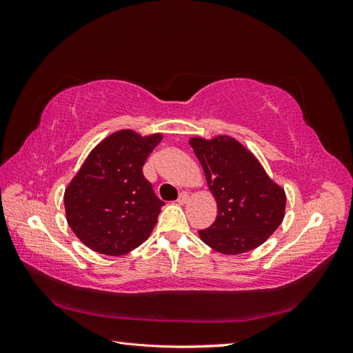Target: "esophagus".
<instances>
[{
  "mask_svg": "<svg viewBox=\"0 0 353 353\" xmlns=\"http://www.w3.org/2000/svg\"><path fill=\"white\" fill-rule=\"evenodd\" d=\"M187 200H188V193H185V191H183V193L179 194V197H178V203L179 205H184V203H187Z\"/></svg>",
  "mask_w": 353,
  "mask_h": 353,
  "instance_id": "34e87169",
  "label": "esophagus"
}]
</instances>
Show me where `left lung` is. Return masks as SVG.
Here are the masks:
<instances>
[{"mask_svg": "<svg viewBox=\"0 0 353 353\" xmlns=\"http://www.w3.org/2000/svg\"><path fill=\"white\" fill-rule=\"evenodd\" d=\"M191 147L201 163L218 203L215 222L200 230V239L223 254H240L261 245L284 218V190L274 184L256 157L236 140L193 138Z\"/></svg>", "mask_w": 353, "mask_h": 353, "instance_id": "obj_1", "label": "left lung"}]
</instances>
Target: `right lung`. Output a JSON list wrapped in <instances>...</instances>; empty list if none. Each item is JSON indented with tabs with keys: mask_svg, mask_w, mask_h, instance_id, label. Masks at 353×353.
<instances>
[{
	"mask_svg": "<svg viewBox=\"0 0 353 353\" xmlns=\"http://www.w3.org/2000/svg\"><path fill=\"white\" fill-rule=\"evenodd\" d=\"M160 140V134H112L90 153L68 187L69 227L94 252L121 256L150 236L165 203L154 194L143 166Z\"/></svg>",
	"mask_w": 353,
	"mask_h": 353,
	"instance_id": "obj_1",
	"label": "right lung"
}]
</instances>
